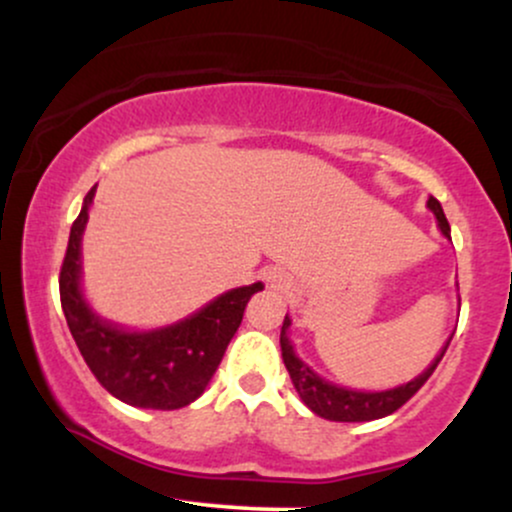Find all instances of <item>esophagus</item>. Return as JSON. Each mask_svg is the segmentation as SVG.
<instances>
[{
    "mask_svg": "<svg viewBox=\"0 0 512 512\" xmlns=\"http://www.w3.org/2000/svg\"><path fill=\"white\" fill-rule=\"evenodd\" d=\"M267 281H269V286H272L274 291H281V293H289L291 286H293L291 276L286 272H281V269H269Z\"/></svg>",
    "mask_w": 512,
    "mask_h": 512,
    "instance_id": "esophagus-1",
    "label": "esophagus"
}]
</instances>
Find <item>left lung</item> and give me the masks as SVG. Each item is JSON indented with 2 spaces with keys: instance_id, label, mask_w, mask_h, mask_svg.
Instances as JSON below:
<instances>
[{
  "instance_id": "left-lung-1",
  "label": "left lung",
  "mask_w": 512,
  "mask_h": 512,
  "mask_svg": "<svg viewBox=\"0 0 512 512\" xmlns=\"http://www.w3.org/2000/svg\"><path fill=\"white\" fill-rule=\"evenodd\" d=\"M428 209L436 214L440 233H443L445 238H450V223L445 219L443 207H440L436 197H428ZM289 327H291V320L289 315H286L284 325H281L279 342H281V358H284V366L289 370L293 387H296V392L301 395L305 407L315 411V414L322 416V419H330V421H373V419H383V416L397 411L402 404H407L409 399L421 390V385H424L428 378H431L433 370H436V366L440 363V358H443L445 351H448L450 339H452L450 337L448 342H445L443 351L436 356V361H433L431 366L419 375V378L409 380L407 385L392 387V390H383V392H358V390H349V387L327 383V380L320 378L308 363H303L301 358L296 356V351H293V344L289 342V334H286L289 332Z\"/></svg>"
}]
</instances>
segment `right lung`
Returning <instances> with one entry per match:
<instances>
[{
    "instance_id": "obj_1",
    "label": "right lung",
    "mask_w": 512,
    "mask_h": 512,
    "mask_svg": "<svg viewBox=\"0 0 512 512\" xmlns=\"http://www.w3.org/2000/svg\"><path fill=\"white\" fill-rule=\"evenodd\" d=\"M96 187L72 223L60 269V301L86 366L110 395L142 409H180L207 390L226 346L243 320L245 305L262 284L221 293L195 315L151 332H129L105 322L81 293V236Z\"/></svg>"
}]
</instances>
